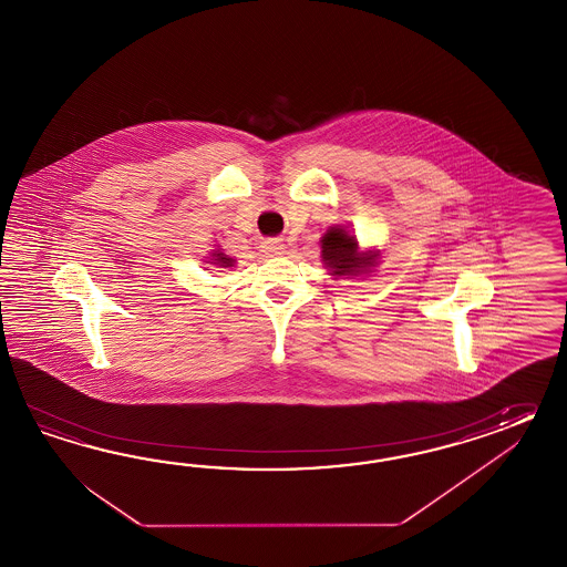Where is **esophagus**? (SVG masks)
<instances>
[{"instance_id": "obj_1", "label": "esophagus", "mask_w": 567, "mask_h": 567, "mask_svg": "<svg viewBox=\"0 0 567 567\" xmlns=\"http://www.w3.org/2000/svg\"><path fill=\"white\" fill-rule=\"evenodd\" d=\"M264 251L268 254V256H280V254H285V244H282V239H266L264 244Z\"/></svg>"}]
</instances>
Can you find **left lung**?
Instances as JSON below:
<instances>
[{
    "label": "left lung",
    "mask_w": 567,
    "mask_h": 567,
    "mask_svg": "<svg viewBox=\"0 0 567 567\" xmlns=\"http://www.w3.org/2000/svg\"><path fill=\"white\" fill-rule=\"evenodd\" d=\"M375 258L378 254H361L357 239L342 227H332L323 235L322 261L337 276L369 272Z\"/></svg>",
    "instance_id": "obj_1"
}]
</instances>
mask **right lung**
<instances>
[{"label": "right lung", "instance_id": "obj_1", "mask_svg": "<svg viewBox=\"0 0 567 567\" xmlns=\"http://www.w3.org/2000/svg\"><path fill=\"white\" fill-rule=\"evenodd\" d=\"M213 260H215V264H218L220 268H229V266H233V258L225 256L223 251H216V254H213Z\"/></svg>", "mask_w": 567, "mask_h": 567}]
</instances>
